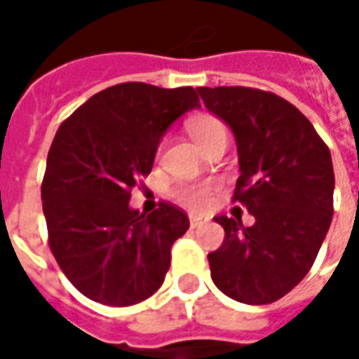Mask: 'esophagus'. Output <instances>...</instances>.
<instances>
[{
	"instance_id": "obj_1",
	"label": "esophagus",
	"mask_w": 359,
	"mask_h": 359,
	"mask_svg": "<svg viewBox=\"0 0 359 359\" xmlns=\"http://www.w3.org/2000/svg\"><path fill=\"white\" fill-rule=\"evenodd\" d=\"M208 223V219L205 217H198V215H190V226L192 229H200Z\"/></svg>"
}]
</instances>
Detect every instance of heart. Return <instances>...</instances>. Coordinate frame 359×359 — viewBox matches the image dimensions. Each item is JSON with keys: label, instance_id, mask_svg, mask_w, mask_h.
I'll return each instance as SVG.
<instances>
[{"label": "heart", "instance_id": "obj_1", "mask_svg": "<svg viewBox=\"0 0 359 359\" xmlns=\"http://www.w3.org/2000/svg\"><path fill=\"white\" fill-rule=\"evenodd\" d=\"M188 133L202 149L210 148L217 142H229V126L213 115H198L188 123ZM175 200L188 210L202 211L211 203L213 187L211 184H180L175 188Z\"/></svg>", "mask_w": 359, "mask_h": 359}]
</instances>
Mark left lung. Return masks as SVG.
I'll list each match as a JSON object with an SVG mask.
<instances>
[{
    "mask_svg": "<svg viewBox=\"0 0 359 359\" xmlns=\"http://www.w3.org/2000/svg\"><path fill=\"white\" fill-rule=\"evenodd\" d=\"M205 107L231 126L241 177L233 202L256 217H215L225 229L208 254L219 290L242 304H273L308 275L332 219L331 151L285 97L246 88H198Z\"/></svg>",
    "mask_w": 359,
    "mask_h": 359,
    "instance_id": "8db88e82",
    "label": "left lung"
}]
</instances>
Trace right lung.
Returning <instances> with one entry per match:
<instances>
[{
    "label": "right lung",
    "mask_w": 359,
    "mask_h": 359,
    "mask_svg": "<svg viewBox=\"0 0 359 359\" xmlns=\"http://www.w3.org/2000/svg\"><path fill=\"white\" fill-rule=\"evenodd\" d=\"M194 107L200 97L190 86L123 82L92 95L59 126L42 180L48 242L90 300L133 306L163 285L171 246L188 231L187 213L169 202L138 213L128 200L151 171L161 136Z\"/></svg>",
    "instance_id": "obj_1"
}]
</instances>
